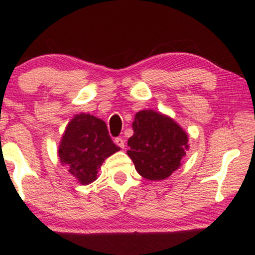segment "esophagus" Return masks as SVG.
I'll return each mask as SVG.
<instances>
[{
	"mask_svg": "<svg viewBox=\"0 0 255 255\" xmlns=\"http://www.w3.org/2000/svg\"><path fill=\"white\" fill-rule=\"evenodd\" d=\"M115 144H116L117 146H120L121 148H124V147H125V141H124V139L121 138V137L115 139Z\"/></svg>",
	"mask_w": 255,
	"mask_h": 255,
	"instance_id": "1",
	"label": "esophagus"
}]
</instances>
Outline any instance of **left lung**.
<instances>
[{"label": "left lung", "instance_id": "left-lung-1", "mask_svg": "<svg viewBox=\"0 0 255 255\" xmlns=\"http://www.w3.org/2000/svg\"><path fill=\"white\" fill-rule=\"evenodd\" d=\"M132 128L127 152L142 177L165 180L180 168L189 144L187 132L172 117L151 109L138 111Z\"/></svg>", "mask_w": 255, "mask_h": 255}]
</instances>
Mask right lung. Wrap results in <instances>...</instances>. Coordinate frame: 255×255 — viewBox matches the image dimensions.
Here are the masks:
<instances>
[{
	"label": "right lung",
	"instance_id": "obj_1",
	"mask_svg": "<svg viewBox=\"0 0 255 255\" xmlns=\"http://www.w3.org/2000/svg\"><path fill=\"white\" fill-rule=\"evenodd\" d=\"M121 147L111 140L107 124L89 114H78L65 128L59 142L58 156L62 166L80 184L94 182L104 160Z\"/></svg>",
	"mask_w": 255,
	"mask_h": 255
}]
</instances>
